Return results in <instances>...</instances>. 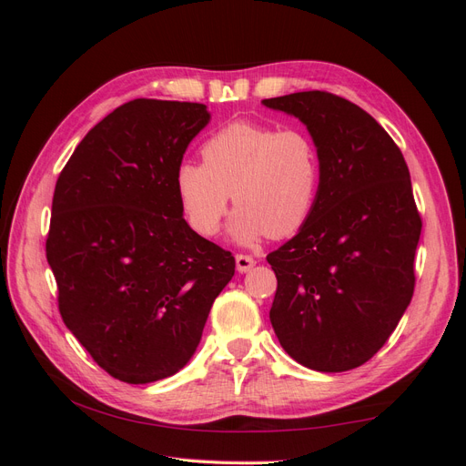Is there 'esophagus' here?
<instances>
[{
  "label": "esophagus",
  "mask_w": 466,
  "mask_h": 466,
  "mask_svg": "<svg viewBox=\"0 0 466 466\" xmlns=\"http://www.w3.org/2000/svg\"><path fill=\"white\" fill-rule=\"evenodd\" d=\"M235 262H237V270L241 272V274H243V272H248L250 268L257 264V260L252 258V257H248V255H237V257H235Z\"/></svg>",
  "instance_id": "obj_1"
}]
</instances>
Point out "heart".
<instances>
[{"mask_svg": "<svg viewBox=\"0 0 466 466\" xmlns=\"http://www.w3.org/2000/svg\"><path fill=\"white\" fill-rule=\"evenodd\" d=\"M200 163H180L175 190L190 228L204 237L219 231L233 204L231 233L241 243L284 238L311 218L320 182V155L301 128L238 120L206 139Z\"/></svg>", "mask_w": 466, "mask_h": 466, "instance_id": "1", "label": "heart"}]
</instances>
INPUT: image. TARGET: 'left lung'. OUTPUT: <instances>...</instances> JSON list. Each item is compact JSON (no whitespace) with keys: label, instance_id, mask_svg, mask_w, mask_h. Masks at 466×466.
<instances>
[{"label":"left lung","instance_id":"left-lung-1","mask_svg":"<svg viewBox=\"0 0 466 466\" xmlns=\"http://www.w3.org/2000/svg\"><path fill=\"white\" fill-rule=\"evenodd\" d=\"M262 103L298 116L320 155L311 218L266 257L278 279L274 332L309 370L360 368L414 293L421 218L408 165L383 126L342 96L301 91Z\"/></svg>","mask_w":466,"mask_h":466}]
</instances>
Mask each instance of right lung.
I'll use <instances>...</instances> for the list:
<instances>
[{
	"label": "right lung",
	"instance_id": "obj_1",
	"mask_svg": "<svg viewBox=\"0 0 466 466\" xmlns=\"http://www.w3.org/2000/svg\"><path fill=\"white\" fill-rule=\"evenodd\" d=\"M206 105L134 98L81 139L56 180L46 258L66 327L130 385L175 375L200 344L235 257L182 218L175 173Z\"/></svg>",
	"mask_w": 466,
	"mask_h": 466
}]
</instances>
